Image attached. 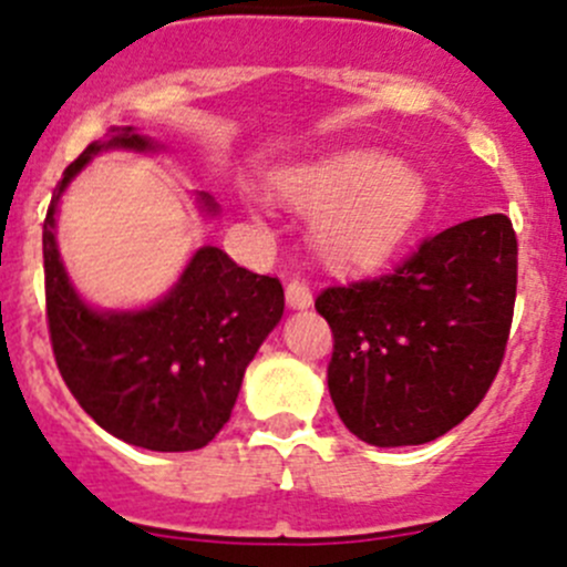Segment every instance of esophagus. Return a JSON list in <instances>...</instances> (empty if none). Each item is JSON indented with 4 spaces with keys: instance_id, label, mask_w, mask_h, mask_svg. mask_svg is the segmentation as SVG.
<instances>
[{
    "instance_id": "obj_1",
    "label": "esophagus",
    "mask_w": 567,
    "mask_h": 567,
    "mask_svg": "<svg viewBox=\"0 0 567 567\" xmlns=\"http://www.w3.org/2000/svg\"><path fill=\"white\" fill-rule=\"evenodd\" d=\"M285 299H288V307H293V310H307L312 305L310 285L301 282V279H290L285 285Z\"/></svg>"
}]
</instances>
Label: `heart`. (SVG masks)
<instances>
[{"label":"heart","instance_id":"b5f03b06","mask_svg":"<svg viewBox=\"0 0 567 567\" xmlns=\"http://www.w3.org/2000/svg\"><path fill=\"white\" fill-rule=\"evenodd\" d=\"M285 208L316 216L312 244L331 271H359L414 230L425 210L422 175L375 147H342L274 175Z\"/></svg>","mask_w":567,"mask_h":567}]
</instances>
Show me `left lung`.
I'll list each match as a JSON object with an SVG mask.
<instances>
[{
	"label": "left lung",
	"mask_w": 567,
	"mask_h": 567,
	"mask_svg": "<svg viewBox=\"0 0 567 567\" xmlns=\"http://www.w3.org/2000/svg\"><path fill=\"white\" fill-rule=\"evenodd\" d=\"M518 244L505 214L425 238L379 279L326 288L329 394L373 447L425 444L466 420L496 379L516 305Z\"/></svg>",
	"instance_id": "obj_1"
}]
</instances>
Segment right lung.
<instances>
[{
    "label": "right lung",
    "instance_id": "1",
    "mask_svg": "<svg viewBox=\"0 0 567 567\" xmlns=\"http://www.w3.org/2000/svg\"><path fill=\"white\" fill-rule=\"evenodd\" d=\"M164 145L114 125L62 175L43 221L45 316L62 381L112 436L153 450H199L225 427L244 373L282 320L279 279L236 266L219 247H199L177 282L142 310L87 305L56 247V208L71 181L104 151L156 153ZM205 216L219 214L199 192Z\"/></svg>",
    "mask_w": 567,
    "mask_h": 567
}]
</instances>
